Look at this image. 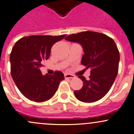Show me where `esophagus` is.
I'll use <instances>...</instances> for the list:
<instances>
[{
  "instance_id": "34e87169",
  "label": "esophagus",
  "mask_w": 134,
  "mask_h": 134,
  "mask_svg": "<svg viewBox=\"0 0 134 134\" xmlns=\"http://www.w3.org/2000/svg\"><path fill=\"white\" fill-rule=\"evenodd\" d=\"M64 77H65V79H74L75 78V76L74 75H71V74H64Z\"/></svg>"
}]
</instances>
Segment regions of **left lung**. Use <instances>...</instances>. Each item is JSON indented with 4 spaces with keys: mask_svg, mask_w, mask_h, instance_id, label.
<instances>
[{
    "mask_svg": "<svg viewBox=\"0 0 134 134\" xmlns=\"http://www.w3.org/2000/svg\"><path fill=\"white\" fill-rule=\"evenodd\" d=\"M65 39L82 45L81 64L91 68L89 80L78 76L83 86L74 91L75 97L85 103L97 101L108 93L118 75L120 56L116 44L105 34L91 31L69 35Z\"/></svg>",
    "mask_w": 134,
    "mask_h": 134,
    "instance_id": "8db88e82",
    "label": "left lung"
}]
</instances>
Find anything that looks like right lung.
<instances>
[{
    "label": "right lung",
    "mask_w": 134,
    "mask_h": 134,
    "mask_svg": "<svg viewBox=\"0 0 134 134\" xmlns=\"http://www.w3.org/2000/svg\"><path fill=\"white\" fill-rule=\"evenodd\" d=\"M66 35H31L16 41L10 53L11 75L22 94L30 100L44 102L53 97L64 79L60 71L42 75L40 68L47 60L52 46Z\"/></svg>",
    "instance_id": "1"
}]
</instances>
